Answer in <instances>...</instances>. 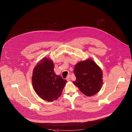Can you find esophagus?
Returning <instances> with one entry per match:
<instances>
[{
  "label": "esophagus",
  "mask_w": 132,
  "mask_h": 132,
  "mask_svg": "<svg viewBox=\"0 0 132 132\" xmlns=\"http://www.w3.org/2000/svg\"><path fill=\"white\" fill-rule=\"evenodd\" d=\"M66 79H67V81H69V80H70V75H69L67 76V78H66Z\"/></svg>",
  "instance_id": "34e87169"
}]
</instances>
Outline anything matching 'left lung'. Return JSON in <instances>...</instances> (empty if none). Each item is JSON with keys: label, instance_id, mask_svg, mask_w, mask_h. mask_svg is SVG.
I'll list each match as a JSON object with an SVG mask.
<instances>
[{"label": "left lung", "instance_id": "obj_1", "mask_svg": "<svg viewBox=\"0 0 132 132\" xmlns=\"http://www.w3.org/2000/svg\"><path fill=\"white\" fill-rule=\"evenodd\" d=\"M76 80L73 84L87 96H93L102 89L103 84L102 69L91 59L80 61L75 65Z\"/></svg>", "mask_w": 132, "mask_h": 132}]
</instances>
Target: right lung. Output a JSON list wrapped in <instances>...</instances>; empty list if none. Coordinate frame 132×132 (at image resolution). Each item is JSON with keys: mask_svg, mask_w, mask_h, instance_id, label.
<instances>
[{"mask_svg": "<svg viewBox=\"0 0 132 132\" xmlns=\"http://www.w3.org/2000/svg\"><path fill=\"white\" fill-rule=\"evenodd\" d=\"M33 88L42 99L48 102L57 100L61 95L67 80L54 72V64L44 57L35 67L31 78Z\"/></svg>", "mask_w": 132, "mask_h": 132, "instance_id": "1", "label": "right lung"}]
</instances>
